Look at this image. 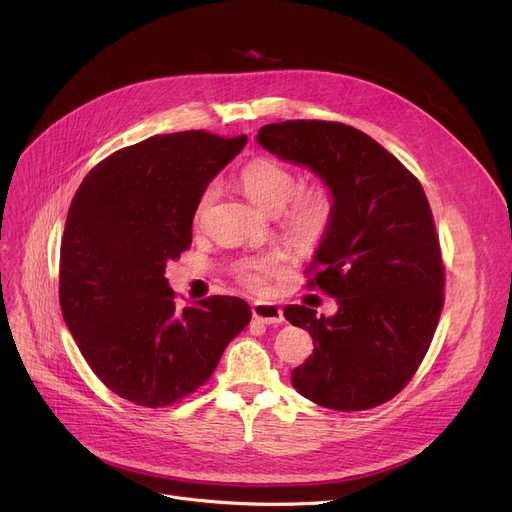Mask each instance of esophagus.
I'll use <instances>...</instances> for the list:
<instances>
[{
	"label": "esophagus",
	"mask_w": 512,
	"mask_h": 512,
	"mask_svg": "<svg viewBox=\"0 0 512 512\" xmlns=\"http://www.w3.org/2000/svg\"><path fill=\"white\" fill-rule=\"evenodd\" d=\"M251 313H253V317H255L257 321H261V324H267V326L282 324V321H284L282 307H278V305H274V303L257 301V303H253Z\"/></svg>",
	"instance_id": "34e87169"
}]
</instances>
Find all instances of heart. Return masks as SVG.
<instances>
[{
  "label": "heart",
  "instance_id": "obj_1",
  "mask_svg": "<svg viewBox=\"0 0 512 512\" xmlns=\"http://www.w3.org/2000/svg\"><path fill=\"white\" fill-rule=\"evenodd\" d=\"M297 176L278 161L272 159H253L251 164L240 172V188L245 195L263 211L278 213L297 193ZM215 197V188H205V193L197 205V220L207 211ZM332 222V199L326 191L315 188L294 199L284 211L286 232L301 242V245H313L326 234ZM282 270V255L272 253L240 265L238 276L253 290H261L270 276H276Z\"/></svg>",
  "mask_w": 512,
  "mask_h": 512
}]
</instances>
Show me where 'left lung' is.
<instances>
[{"label": "left lung", "instance_id": "obj_1", "mask_svg": "<svg viewBox=\"0 0 512 512\" xmlns=\"http://www.w3.org/2000/svg\"><path fill=\"white\" fill-rule=\"evenodd\" d=\"M257 143L313 172L332 199V222L313 251L317 284L336 299L332 317L284 307L315 351L292 386L334 411H365L413 378L444 303L440 242L419 180L369 134L338 122L261 126Z\"/></svg>", "mask_w": 512, "mask_h": 512}]
</instances>
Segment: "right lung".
<instances>
[{"label": "right lung", "instance_id": "1", "mask_svg": "<svg viewBox=\"0 0 512 512\" xmlns=\"http://www.w3.org/2000/svg\"><path fill=\"white\" fill-rule=\"evenodd\" d=\"M245 143V134H157L105 157L72 199L62 315L97 378L134 405L157 409L195 392L249 324L238 297L180 309L166 280V265L191 247L205 188Z\"/></svg>", "mask_w": 512, "mask_h": 512}]
</instances>
